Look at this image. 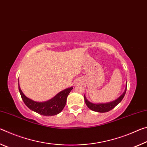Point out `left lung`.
Listing matches in <instances>:
<instances>
[{
    "label": "left lung",
    "instance_id": "left-lung-1",
    "mask_svg": "<svg viewBox=\"0 0 147 147\" xmlns=\"http://www.w3.org/2000/svg\"><path fill=\"white\" fill-rule=\"evenodd\" d=\"M126 88H127V87H126ZM126 88L124 92V93L122 94L120 96L118 99L113 101V102L107 103H98V104H96V103H91L89 102V101L87 100V99H86L85 97V96L84 95V98H85V103L90 109L94 111L99 112V113L108 112V111H109L113 109L115 106H117V105L121 102L122 100L123 99V98L124 97L125 94H126Z\"/></svg>",
    "mask_w": 147,
    "mask_h": 147
}]
</instances>
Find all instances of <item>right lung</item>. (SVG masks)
I'll return each mask as SVG.
<instances>
[{
    "mask_svg": "<svg viewBox=\"0 0 147 147\" xmlns=\"http://www.w3.org/2000/svg\"><path fill=\"white\" fill-rule=\"evenodd\" d=\"M73 87L66 88L53 98L44 102H38L29 99L24 95L19 85V90L25 104L30 110L44 116H53L61 113L66 103L67 97Z\"/></svg>",
    "mask_w": 147,
    "mask_h": 147,
    "instance_id": "add662e5",
    "label": "right lung"
}]
</instances>
